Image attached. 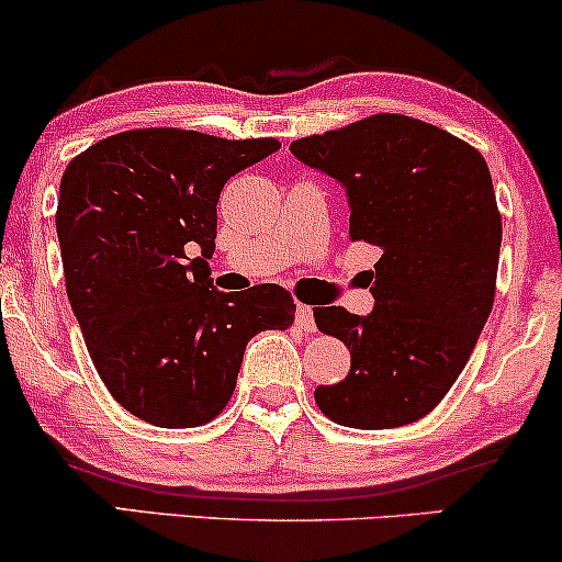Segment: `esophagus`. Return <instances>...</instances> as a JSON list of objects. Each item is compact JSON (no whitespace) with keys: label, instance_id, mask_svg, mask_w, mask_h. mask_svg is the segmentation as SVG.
<instances>
[{"label":"esophagus","instance_id":"obj_1","mask_svg":"<svg viewBox=\"0 0 562 562\" xmlns=\"http://www.w3.org/2000/svg\"><path fill=\"white\" fill-rule=\"evenodd\" d=\"M295 325L301 327L303 333H314V312H312V306H306V303H299V306H295Z\"/></svg>","mask_w":562,"mask_h":562}]
</instances>
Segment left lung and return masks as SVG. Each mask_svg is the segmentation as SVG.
I'll use <instances>...</instances> for the list:
<instances>
[{
  "label": "left lung",
  "instance_id": "obj_1",
  "mask_svg": "<svg viewBox=\"0 0 562 562\" xmlns=\"http://www.w3.org/2000/svg\"><path fill=\"white\" fill-rule=\"evenodd\" d=\"M290 153L344 187L348 237L383 250L372 314L314 308L351 351L348 375L314 391L317 406L348 428L417 423L460 378L494 306L502 216L486 160L398 113L295 139Z\"/></svg>",
  "mask_w": 562,
  "mask_h": 562
}]
</instances>
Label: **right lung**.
Wrapping results in <instances>:
<instances>
[{
    "mask_svg": "<svg viewBox=\"0 0 562 562\" xmlns=\"http://www.w3.org/2000/svg\"><path fill=\"white\" fill-rule=\"evenodd\" d=\"M280 142L187 128L113 134L68 164L57 240L68 301L111 396L158 428H195L229 402L248 340L288 330L280 285H211L216 203Z\"/></svg>",
    "mask_w": 562,
    "mask_h": 562,
    "instance_id": "right-lung-1",
    "label": "right lung"
}]
</instances>
